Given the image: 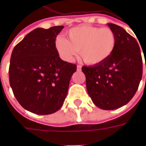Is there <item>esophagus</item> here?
Returning <instances> with one entry per match:
<instances>
[{
  "instance_id": "34e87169",
  "label": "esophagus",
  "mask_w": 146,
  "mask_h": 146,
  "mask_svg": "<svg viewBox=\"0 0 146 146\" xmlns=\"http://www.w3.org/2000/svg\"><path fill=\"white\" fill-rule=\"evenodd\" d=\"M76 69H77V70H81V66H80V65H78L77 67H76Z\"/></svg>"
}]
</instances>
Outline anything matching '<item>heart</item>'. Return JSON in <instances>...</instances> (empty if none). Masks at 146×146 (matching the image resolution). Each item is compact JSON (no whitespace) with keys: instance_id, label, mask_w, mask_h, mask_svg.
Listing matches in <instances>:
<instances>
[{"instance_id":"heart-1","label":"heart","mask_w":146,"mask_h":146,"mask_svg":"<svg viewBox=\"0 0 146 146\" xmlns=\"http://www.w3.org/2000/svg\"><path fill=\"white\" fill-rule=\"evenodd\" d=\"M67 40L58 36L55 48L61 57L72 62L80 52L82 60L88 65H98L108 59L116 48V35L108 28L81 26L70 30Z\"/></svg>"}]
</instances>
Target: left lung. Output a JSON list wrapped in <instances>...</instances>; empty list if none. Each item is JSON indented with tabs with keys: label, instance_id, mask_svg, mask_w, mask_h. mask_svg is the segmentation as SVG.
Returning a JSON list of instances; mask_svg holds the SVG:
<instances>
[{
	"label": "left lung",
	"instance_id": "left-lung-1",
	"mask_svg": "<svg viewBox=\"0 0 146 146\" xmlns=\"http://www.w3.org/2000/svg\"><path fill=\"white\" fill-rule=\"evenodd\" d=\"M108 26L116 35L115 50L103 62L83 66L82 71L94 104L102 110H112L127 104L134 97L142 76V58L133 36L117 25Z\"/></svg>",
	"mask_w": 146,
	"mask_h": 146
}]
</instances>
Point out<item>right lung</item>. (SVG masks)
Segmentation results:
<instances>
[{"mask_svg": "<svg viewBox=\"0 0 146 146\" xmlns=\"http://www.w3.org/2000/svg\"><path fill=\"white\" fill-rule=\"evenodd\" d=\"M36 28L25 36L12 51L9 82L19 103L31 113H55L66 97L75 64L62 60L55 38L63 29Z\"/></svg>", "mask_w": 146, "mask_h": 146, "instance_id": "1", "label": "right lung"}]
</instances>
